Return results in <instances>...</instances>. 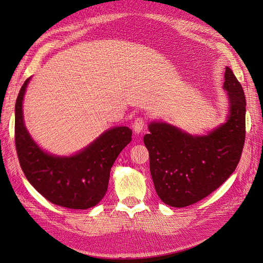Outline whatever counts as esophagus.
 <instances>
[{
    "mask_svg": "<svg viewBox=\"0 0 263 263\" xmlns=\"http://www.w3.org/2000/svg\"><path fill=\"white\" fill-rule=\"evenodd\" d=\"M144 125H146V120H144L143 117H137L132 125L133 131H135L136 133H140L144 128Z\"/></svg>",
    "mask_w": 263,
    "mask_h": 263,
    "instance_id": "1",
    "label": "esophagus"
}]
</instances>
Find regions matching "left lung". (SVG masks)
<instances>
[{
  "mask_svg": "<svg viewBox=\"0 0 263 263\" xmlns=\"http://www.w3.org/2000/svg\"><path fill=\"white\" fill-rule=\"evenodd\" d=\"M224 88L230 98L227 122L208 136L193 137L166 123L154 122L143 137L158 197L183 208L208 197L224 183L241 159L245 142V95L230 68Z\"/></svg>",
  "mask_w": 263,
  "mask_h": 263,
  "instance_id": "obj_1",
  "label": "left lung"
}]
</instances>
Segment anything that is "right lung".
<instances>
[{"label": "right lung", "instance_id": "right-lung-1", "mask_svg": "<svg viewBox=\"0 0 263 263\" xmlns=\"http://www.w3.org/2000/svg\"><path fill=\"white\" fill-rule=\"evenodd\" d=\"M29 79L15 102L14 141L22 172L31 185L49 202L70 209L96 205L107 191L115 159L131 141L126 126L110 128L81 153L55 157L44 153L28 135L22 116V100Z\"/></svg>", "mask_w": 263, "mask_h": 263}]
</instances>
